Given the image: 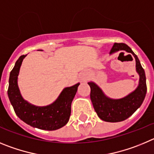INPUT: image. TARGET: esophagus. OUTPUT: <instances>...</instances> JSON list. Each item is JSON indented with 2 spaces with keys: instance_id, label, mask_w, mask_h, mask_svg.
Listing matches in <instances>:
<instances>
[{
  "instance_id": "esophagus-1",
  "label": "esophagus",
  "mask_w": 154,
  "mask_h": 154,
  "mask_svg": "<svg viewBox=\"0 0 154 154\" xmlns=\"http://www.w3.org/2000/svg\"><path fill=\"white\" fill-rule=\"evenodd\" d=\"M80 79L82 81H85L87 79V74L86 72H81L80 74Z\"/></svg>"
}]
</instances>
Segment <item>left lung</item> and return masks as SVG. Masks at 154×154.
Returning a JSON list of instances; mask_svg holds the SVG:
<instances>
[{
    "label": "left lung",
    "instance_id": "8db88e82",
    "mask_svg": "<svg viewBox=\"0 0 154 154\" xmlns=\"http://www.w3.org/2000/svg\"><path fill=\"white\" fill-rule=\"evenodd\" d=\"M119 51H127L135 57L136 70L140 76L139 85L135 91L125 97L115 100L107 97L96 84L88 83L91 87V99L97 114L102 120L112 123L123 121L131 117L141 106L146 94L145 72L137 56L124 43H115L110 50V54Z\"/></svg>",
    "mask_w": 154,
    "mask_h": 154
}]
</instances>
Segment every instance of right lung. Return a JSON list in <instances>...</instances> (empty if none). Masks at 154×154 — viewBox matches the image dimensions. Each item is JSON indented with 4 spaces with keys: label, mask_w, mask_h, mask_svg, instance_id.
I'll use <instances>...</instances> for the list:
<instances>
[{
    "label": "right lung",
    "mask_w": 154,
    "mask_h": 154,
    "mask_svg": "<svg viewBox=\"0 0 154 154\" xmlns=\"http://www.w3.org/2000/svg\"><path fill=\"white\" fill-rule=\"evenodd\" d=\"M22 55L15 63L9 77L8 97L17 116L33 127L55 131L67 124L71 113V103L80 84L63 90L53 103L45 106H36L23 100L17 85V77L23 58Z\"/></svg>",
    "instance_id": "right-lung-1"
}]
</instances>
